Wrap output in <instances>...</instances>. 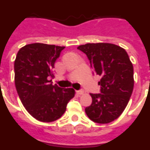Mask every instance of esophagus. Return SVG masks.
<instances>
[{
	"label": "esophagus",
	"instance_id": "1",
	"mask_svg": "<svg viewBox=\"0 0 150 150\" xmlns=\"http://www.w3.org/2000/svg\"><path fill=\"white\" fill-rule=\"evenodd\" d=\"M76 94H79V95H81V94H84V91L83 90H79V91H76Z\"/></svg>",
	"mask_w": 150,
	"mask_h": 150
}]
</instances>
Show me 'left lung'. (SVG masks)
I'll return each instance as SVG.
<instances>
[{"mask_svg": "<svg viewBox=\"0 0 150 150\" xmlns=\"http://www.w3.org/2000/svg\"><path fill=\"white\" fill-rule=\"evenodd\" d=\"M78 49L86 54L94 73L100 77V93L90 94L92 103L85 113L98 124L114 121L123 113L133 90V66L127 52L107 42L87 43Z\"/></svg>", "mask_w": 150, "mask_h": 150, "instance_id": "1", "label": "left lung"}]
</instances>
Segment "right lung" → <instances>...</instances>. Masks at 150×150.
<instances>
[{"mask_svg":"<svg viewBox=\"0 0 150 150\" xmlns=\"http://www.w3.org/2000/svg\"><path fill=\"white\" fill-rule=\"evenodd\" d=\"M65 46L27 44L19 50L14 61L17 94L29 114L41 122H53L62 116L75 94L73 88L52 85L54 65Z\"/></svg>","mask_w":150,"mask_h":150,"instance_id":"right-lung-1","label":"right lung"}]
</instances>
